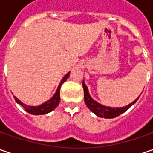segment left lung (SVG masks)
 Returning <instances> with one entry per match:
<instances>
[{"instance_id": "left-lung-1", "label": "left lung", "mask_w": 153, "mask_h": 153, "mask_svg": "<svg viewBox=\"0 0 153 153\" xmlns=\"http://www.w3.org/2000/svg\"><path fill=\"white\" fill-rule=\"evenodd\" d=\"M82 88H83V91H84V100H85L87 106L89 108L90 111H92L94 114H96L100 117H105V118H113L117 116H119L122 113H123L124 111H126L129 107H131L134 103L138 100L139 97L130 103L129 105H126L125 107H120V108H115V107H109V106H105L100 104L96 102L95 100H94L91 98V96L88 94V88L85 85L84 82H82Z\"/></svg>"}]
</instances>
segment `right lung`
I'll return each mask as SVG.
<instances>
[{
	"mask_svg": "<svg viewBox=\"0 0 153 153\" xmlns=\"http://www.w3.org/2000/svg\"><path fill=\"white\" fill-rule=\"evenodd\" d=\"M69 76H70V72H68V73L64 76V78L61 80L59 85L58 87V89H57V91H56L55 94L48 101H47V102L44 103V104H42V105H38V106H29V105H26L25 104L21 102L20 100H19V99H17L16 97H14L15 101L18 103V104L21 105L25 109V111H26L27 112H29V113H30V114H47V113L52 111L53 110H54V109L58 106V105L59 104V101H60V88H61L62 84H63V83L66 81V79H67L68 77H69Z\"/></svg>",
	"mask_w": 153,
	"mask_h": 153,
	"instance_id": "obj_1",
	"label": "right lung"
}]
</instances>
